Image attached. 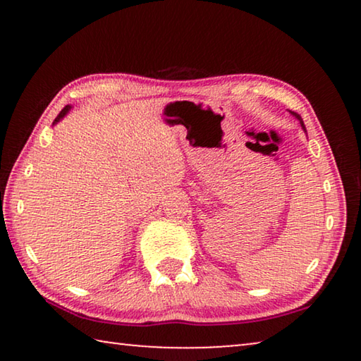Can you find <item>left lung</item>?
Returning a JSON list of instances; mask_svg holds the SVG:
<instances>
[{"instance_id": "8db88e82", "label": "left lung", "mask_w": 361, "mask_h": 361, "mask_svg": "<svg viewBox=\"0 0 361 361\" xmlns=\"http://www.w3.org/2000/svg\"><path fill=\"white\" fill-rule=\"evenodd\" d=\"M293 114H295L296 118L299 119V122H301V126H302V129H304V122H302V119H301V116H299V114H298V113H295V111H293ZM304 130H305V129H304Z\"/></svg>"}]
</instances>
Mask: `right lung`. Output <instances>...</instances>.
<instances>
[{"label": "right lung", "instance_id": "right-lung-1", "mask_svg": "<svg viewBox=\"0 0 361 361\" xmlns=\"http://www.w3.org/2000/svg\"><path fill=\"white\" fill-rule=\"evenodd\" d=\"M68 111H70V105H66V106H65V108L62 109V111H60V113H59V116H57V119H56V122H59L60 119H62V118H63V116H65L66 113H68Z\"/></svg>", "mask_w": 361, "mask_h": 361}]
</instances>
